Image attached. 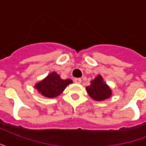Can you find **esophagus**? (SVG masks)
Returning a JSON list of instances; mask_svg holds the SVG:
<instances>
[{"label":"esophagus","instance_id":"esophagus-1","mask_svg":"<svg viewBox=\"0 0 146 146\" xmlns=\"http://www.w3.org/2000/svg\"><path fill=\"white\" fill-rule=\"evenodd\" d=\"M74 82L76 84H80L81 83V79L80 78H75L74 79Z\"/></svg>","mask_w":146,"mask_h":146}]
</instances>
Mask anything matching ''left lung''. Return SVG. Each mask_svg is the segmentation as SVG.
Returning a JSON list of instances; mask_svg holds the SVG:
<instances>
[{"mask_svg":"<svg viewBox=\"0 0 146 146\" xmlns=\"http://www.w3.org/2000/svg\"><path fill=\"white\" fill-rule=\"evenodd\" d=\"M87 92L93 99L96 101H102L110 98L112 92L111 90L104 82L100 75L96 76L91 82V84L86 88Z\"/></svg>","mask_w":146,"mask_h":146,"instance_id":"left-lung-1","label":"left lung"}]
</instances>
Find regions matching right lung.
<instances>
[{
    "mask_svg": "<svg viewBox=\"0 0 146 146\" xmlns=\"http://www.w3.org/2000/svg\"><path fill=\"white\" fill-rule=\"evenodd\" d=\"M70 84H72L71 80L61 79L59 75L53 72L44 80L36 84L35 88L44 96L48 98H54L60 95Z\"/></svg>",
    "mask_w": 146,
    "mask_h": 146,
    "instance_id": "right-lung-1",
    "label": "right lung"
}]
</instances>
